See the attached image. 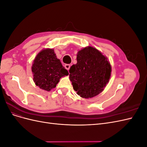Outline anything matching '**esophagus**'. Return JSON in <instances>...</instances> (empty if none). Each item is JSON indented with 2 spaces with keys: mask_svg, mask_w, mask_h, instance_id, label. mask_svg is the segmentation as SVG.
<instances>
[{
  "mask_svg": "<svg viewBox=\"0 0 147 147\" xmlns=\"http://www.w3.org/2000/svg\"><path fill=\"white\" fill-rule=\"evenodd\" d=\"M64 67H65V68L67 70H69V69H70V64H65Z\"/></svg>",
  "mask_w": 147,
  "mask_h": 147,
  "instance_id": "obj_1",
  "label": "esophagus"
}]
</instances>
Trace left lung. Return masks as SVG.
<instances>
[{
	"mask_svg": "<svg viewBox=\"0 0 147 147\" xmlns=\"http://www.w3.org/2000/svg\"><path fill=\"white\" fill-rule=\"evenodd\" d=\"M77 60L69 69L74 90L83 98L98 95L108 83L112 71L107 57L97 49L88 47L78 52Z\"/></svg>",
	"mask_w": 147,
	"mask_h": 147,
	"instance_id": "8db88e82",
	"label": "left lung"
}]
</instances>
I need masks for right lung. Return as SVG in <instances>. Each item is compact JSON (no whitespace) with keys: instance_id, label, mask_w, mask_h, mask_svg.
Here are the masks:
<instances>
[{"instance_id":"right-lung-1","label":"right lung","mask_w":147,"mask_h":147,"mask_svg":"<svg viewBox=\"0 0 147 147\" xmlns=\"http://www.w3.org/2000/svg\"><path fill=\"white\" fill-rule=\"evenodd\" d=\"M32 72L35 84L47 91L55 88L61 77L69 75L53 49H45L38 53L34 61Z\"/></svg>"}]
</instances>
